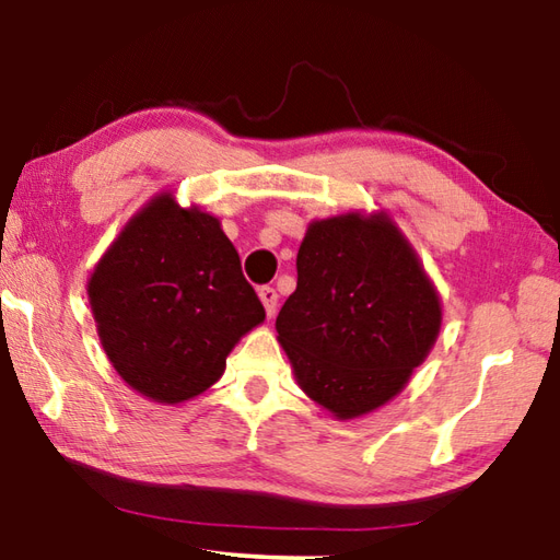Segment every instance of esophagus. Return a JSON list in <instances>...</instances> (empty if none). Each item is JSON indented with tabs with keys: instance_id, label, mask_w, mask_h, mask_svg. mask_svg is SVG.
Here are the masks:
<instances>
[{
	"instance_id": "esophagus-1",
	"label": "esophagus",
	"mask_w": 560,
	"mask_h": 560,
	"mask_svg": "<svg viewBox=\"0 0 560 560\" xmlns=\"http://www.w3.org/2000/svg\"><path fill=\"white\" fill-rule=\"evenodd\" d=\"M259 299L264 303V311H267V316L271 318L273 314H277V303H279V293L273 287H261L259 289Z\"/></svg>"
}]
</instances>
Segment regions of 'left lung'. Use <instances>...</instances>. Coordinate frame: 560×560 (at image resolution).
I'll list each match as a JSON object with an SVG mask.
<instances>
[{
    "label": "left lung",
    "mask_w": 560,
    "mask_h": 560,
    "mask_svg": "<svg viewBox=\"0 0 560 560\" xmlns=\"http://www.w3.org/2000/svg\"><path fill=\"white\" fill-rule=\"evenodd\" d=\"M277 340L303 393L336 420L393 400L442 328L440 291L385 210L311 220Z\"/></svg>",
    "instance_id": "1"
}]
</instances>
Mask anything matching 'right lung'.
<instances>
[{"instance_id": "obj_1", "label": "right lung", "mask_w": 560, "mask_h": 560, "mask_svg": "<svg viewBox=\"0 0 560 560\" xmlns=\"http://www.w3.org/2000/svg\"><path fill=\"white\" fill-rule=\"evenodd\" d=\"M86 291L113 371L158 405L210 390L232 348L267 318L222 222L173 189L122 224Z\"/></svg>"}]
</instances>
